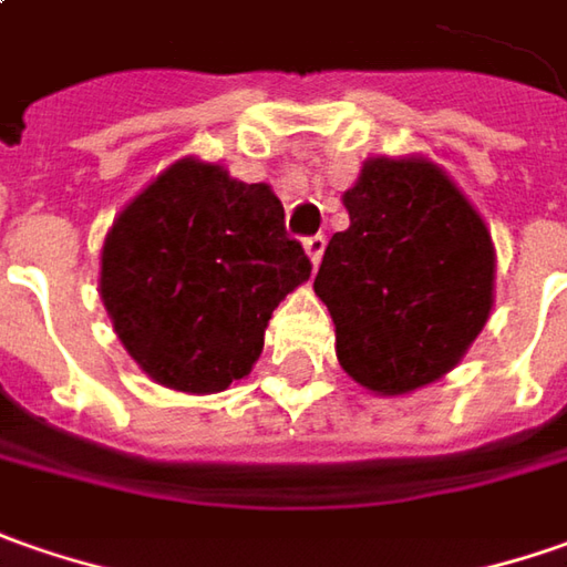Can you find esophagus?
Returning <instances> with one entry per match:
<instances>
[{"label":"esophagus","instance_id":"esophagus-1","mask_svg":"<svg viewBox=\"0 0 567 567\" xmlns=\"http://www.w3.org/2000/svg\"><path fill=\"white\" fill-rule=\"evenodd\" d=\"M303 250H307V257L313 260V266L320 264L322 254H326V235H310V238H303Z\"/></svg>","mask_w":567,"mask_h":567}]
</instances>
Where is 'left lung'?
<instances>
[{
  "label": "left lung",
  "instance_id": "obj_1",
  "mask_svg": "<svg viewBox=\"0 0 567 567\" xmlns=\"http://www.w3.org/2000/svg\"><path fill=\"white\" fill-rule=\"evenodd\" d=\"M344 206L351 225L313 279L336 354L370 392H414L449 373L489 320L493 238L426 159H370Z\"/></svg>",
  "mask_w": 567,
  "mask_h": 567
}]
</instances>
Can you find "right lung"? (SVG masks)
I'll list each match as a JSON object with an SVG mask.
<instances>
[{
	"mask_svg": "<svg viewBox=\"0 0 567 567\" xmlns=\"http://www.w3.org/2000/svg\"><path fill=\"white\" fill-rule=\"evenodd\" d=\"M310 269L269 187L182 159L115 219L100 291L150 380L204 395L250 373L272 310Z\"/></svg>",
	"mask_w": 567,
	"mask_h": 567,
	"instance_id": "obj_1",
	"label": "right lung"
}]
</instances>
